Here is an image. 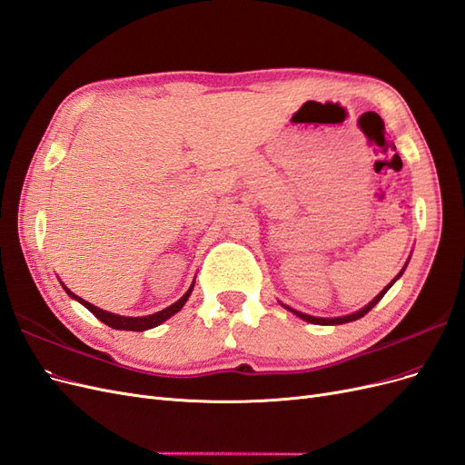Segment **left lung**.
Segmentation results:
<instances>
[{
	"label": "left lung",
	"mask_w": 465,
	"mask_h": 465,
	"mask_svg": "<svg viewBox=\"0 0 465 465\" xmlns=\"http://www.w3.org/2000/svg\"><path fill=\"white\" fill-rule=\"evenodd\" d=\"M403 271H406V266H403L401 268V271H400V274L391 282V283H388V286L377 295V297H374L372 299V302L369 303V305H365L361 311H357V312H353V314H346V317H336V319H321V317H311V314H305V312H299V311H295V309H292V307H286L288 311H292L293 314H297V317L299 319H303V321H307V322H311V324H343V322H351V321H357V319H361V317H365V314L374 307V305H377L379 302H381V299L384 297V293L388 292V290H391L392 288V283L403 274Z\"/></svg>",
	"instance_id": "8db88e82"
}]
</instances>
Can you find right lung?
<instances>
[{"label": "right lung", "mask_w": 465, "mask_h": 465, "mask_svg": "<svg viewBox=\"0 0 465 465\" xmlns=\"http://www.w3.org/2000/svg\"><path fill=\"white\" fill-rule=\"evenodd\" d=\"M62 286H64V283H62ZM193 286H194V283H191V288L185 292V295H183L182 299H177V302H175L173 305H170V307H166V309H162V311H158V312H154V314H148V317H122V314H114V312H108V311H102V309L94 307L93 303L84 302L83 297L74 295V293H73L71 290H67L65 286H64V290L69 293V297L77 299V302H79L81 305H84V307H86L88 311H91L96 319H100L104 324H108V326L115 328V331H134V332H143V331H148V328H154V326L162 324L163 321H168L170 317H173V314L187 303V299H189V295H191V292H193Z\"/></svg>", "instance_id": "1"}]
</instances>
